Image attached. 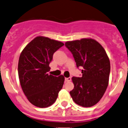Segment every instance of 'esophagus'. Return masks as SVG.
Listing matches in <instances>:
<instances>
[{"label":"esophagus","mask_w":128,"mask_h":128,"mask_svg":"<svg viewBox=\"0 0 128 128\" xmlns=\"http://www.w3.org/2000/svg\"><path fill=\"white\" fill-rule=\"evenodd\" d=\"M65 80L66 82H69L71 80V78H65Z\"/></svg>","instance_id":"34e87169"}]
</instances>
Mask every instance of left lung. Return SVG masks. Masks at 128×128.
<instances>
[{
  "mask_svg": "<svg viewBox=\"0 0 128 128\" xmlns=\"http://www.w3.org/2000/svg\"><path fill=\"white\" fill-rule=\"evenodd\" d=\"M65 46L72 54L78 68H82L81 78L72 77L74 88L70 94L82 107L96 104L108 88L110 61L102 46L92 39L68 41Z\"/></svg>",
  "mask_w": 128,
  "mask_h": 128,
  "instance_id": "8db88e82",
  "label": "left lung"
}]
</instances>
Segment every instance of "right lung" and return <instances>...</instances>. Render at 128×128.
<instances>
[{"instance_id": "right-lung-1", "label": "right lung", "mask_w": 128, "mask_h": 128, "mask_svg": "<svg viewBox=\"0 0 128 128\" xmlns=\"http://www.w3.org/2000/svg\"><path fill=\"white\" fill-rule=\"evenodd\" d=\"M64 44L48 38L38 36L21 52L18 74L21 88L31 104L47 108L54 103L62 88L64 77L48 74L54 53Z\"/></svg>"}]
</instances>
